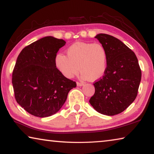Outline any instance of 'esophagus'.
Wrapping results in <instances>:
<instances>
[{"instance_id":"1","label":"esophagus","mask_w":154,"mask_h":154,"mask_svg":"<svg viewBox=\"0 0 154 154\" xmlns=\"http://www.w3.org/2000/svg\"><path fill=\"white\" fill-rule=\"evenodd\" d=\"M77 86L78 87H82V86H83V85H84V83L83 82H77Z\"/></svg>"}]
</instances>
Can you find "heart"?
I'll use <instances>...</instances> for the list:
<instances>
[{
	"mask_svg": "<svg viewBox=\"0 0 154 154\" xmlns=\"http://www.w3.org/2000/svg\"><path fill=\"white\" fill-rule=\"evenodd\" d=\"M67 56L59 54L55 57L58 70L67 79L79 72L84 79L95 81L102 78L108 67V52L99 43L76 42L66 50Z\"/></svg>",
	"mask_w": 154,
	"mask_h": 154,
	"instance_id": "1",
	"label": "heart"
}]
</instances>
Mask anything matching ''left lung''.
<instances>
[{
    "instance_id": "1",
    "label": "left lung",
    "mask_w": 154,
    "mask_h": 154,
    "mask_svg": "<svg viewBox=\"0 0 154 154\" xmlns=\"http://www.w3.org/2000/svg\"><path fill=\"white\" fill-rule=\"evenodd\" d=\"M108 52V67L102 79L95 82L91 105L101 114H119L134 102L141 80V70L134 52L111 35L95 37Z\"/></svg>"
}]
</instances>
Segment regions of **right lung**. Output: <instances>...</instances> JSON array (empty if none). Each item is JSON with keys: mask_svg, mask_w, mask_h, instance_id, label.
<instances>
[{"mask_svg": "<svg viewBox=\"0 0 154 154\" xmlns=\"http://www.w3.org/2000/svg\"><path fill=\"white\" fill-rule=\"evenodd\" d=\"M63 39L45 37L22 49L12 74L16 102L32 115L47 117L60 109L76 83L65 77L55 65Z\"/></svg>", "mask_w": 154, "mask_h": 154, "instance_id": "right-lung-1", "label": "right lung"}]
</instances>
